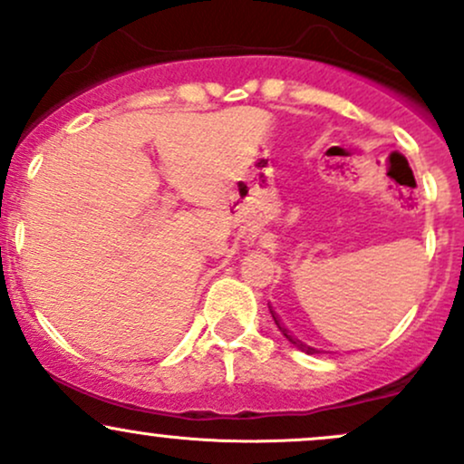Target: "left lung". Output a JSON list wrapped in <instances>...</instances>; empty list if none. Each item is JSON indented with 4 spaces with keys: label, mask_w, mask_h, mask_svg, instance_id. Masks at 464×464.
<instances>
[{
    "label": "left lung",
    "mask_w": 464,
    "mask_h": 464,
    "mask_svg": "<svg viewBox=\"0 0 464 464\" xmlns=\"http://www.w3.org/2000/svg\"><path fill=\"white\" fill-rule=\"evenodd\" d=\"M270 307V305H268ZM270 314H273V318H275V323H276V327H279V332L285 335L287 340H290L292 344H295L296 349H301V351H305V353H310V355H314V353H324V351H321V349H314V347H310V344H305V343H301L299 338H295V335L290 334V329H285V324L279 321V316H276V312L273 310V307H270Z\"/></svg>",
    "instance_id": "left-lung-1"
}]
</instances>
